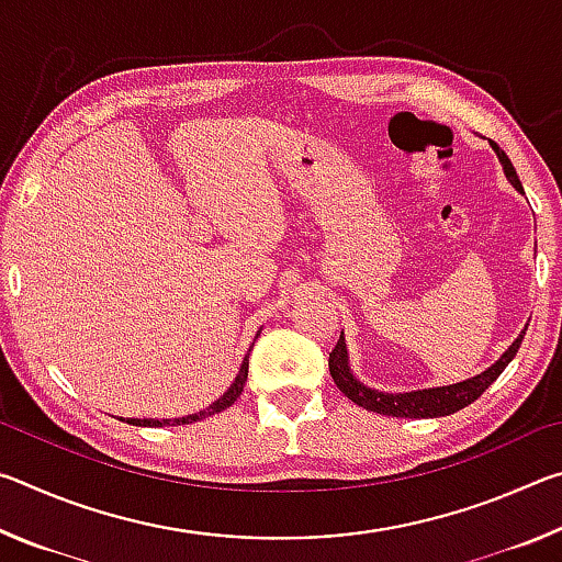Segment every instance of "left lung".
I'll return each mask as SVG.
<instances>
[{"instance_id":"8db88e82","label":"left lung","mask_w":562,"mask_h":562,"mask_svg":"<svg viewBox=\"0 0 562 562\" xmlns=\"http://www.w3.org/2000/svg\"><path fill=\"white\" fill-rule=\"evenodd\" d=\"M491 148L496 150V156L503 166V173H506L508 183L522 193V186H520V178L516 173V168H513L510 158L506 156V150H503L498 144H493L488 140ZM528 329V327H526ZM526 329L520 331V335L513 339V345L503 351V355L493 361L488 369H483L481 374L463 379V382H456V384H446V386H431V389H414V392H379V389H372L367 384H361L359 379L351 372V364H349V349H347V339L345 335H339L337 347L331 349L329 355V374L335 379V384L341 394L351 402L364 406L367 412H374V414H384V416H396V418H439V416H449L453 412H459V408L469 406L471 402H475L486 389L496 382L501 376L503 369H506L513 357H516V351L520 347L522 337H526Z\"/></svg>"}]
</instances>
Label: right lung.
I'll list each match as a JSON object with an SVG mask.
<instances>
[{
  "label": "right lung",
  "instance_id": "obj_1",
  "mask_svg": "<svg viewBox=\"0 0 562 562\" xmlns=\"http://www.w3.org/2000/svg\"><path fill=\"white\" fill-rule=\"evenodd\" d=\"M247 357H250V355H245L243 364H240V372L235 374V382L227 386V392L223 396H217L211 406L203 408V412L178 416V418H128V424H133V426H180V424L201 422V418H205V416L225 412V408H231L237 402V396L243 394V386L247 382V367H250V359H247Z\"/></svg>",
  "mask_w": 562,
  "mask_h": 562
}]
</instances>
